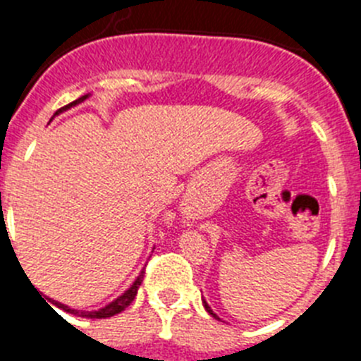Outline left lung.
<instances>
[{
    "mask_svg": "<svg viewBox=\"0 0 361 361\" xmlns=\"http://www.w3.org/2000/svg\"><path fill=\"white\" fill-rule=\"evenodd\" d=\"M202 304H204V309H206V311H208V312H209V314H212V317H213V318H215V320H220V318H219V317H216L215 312H213V309H212V307H209V305H208V302H206V300H204V298H202Z\"/></svg>",
    "mask_w": 361,
    "mask_h": 361,
    "instance_id": "obj_1",
    "label": "left lung"
}]
</instances>
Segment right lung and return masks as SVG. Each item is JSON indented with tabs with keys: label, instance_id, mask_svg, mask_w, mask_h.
<instances>
[{
	"label": "right lung",
	"instance_id": "right-lung-1",
	"mask_svg": "<svg viewBox=\"0 0 361 361\" xmlns=\"http://www.w3.org/2000/svg\"><path fill=\"white\" fill-rule=\"evenodd\" d=\"M88 95H90V94H86V95H82V97L75 99L73 103L66 104L65 108H61V110H57L56 114H61L63 110H68V108L75 106V104H79V103H82V101H85V99L88 97ZM142 279H145V271H141V273H139V276H137V279H135V282H133L132 286H130V288L126 289V291H124L123 295L119 296V298H116V300H114V302H110V304H108V305H104L103 309H99V311H78V309H70L68 305L61 304V302H56V300H52V302H54V305H57V307L63 309V311L70 312V314H75V317H82V318H110V317H114V314H119L121 311H124V309H126L130 304H132L133 298H135V296H137V289H139V286H141V283H142Z\"/></svg>",
	"mask_w": 361,
	"mask_h": 361
}]
</instances>
